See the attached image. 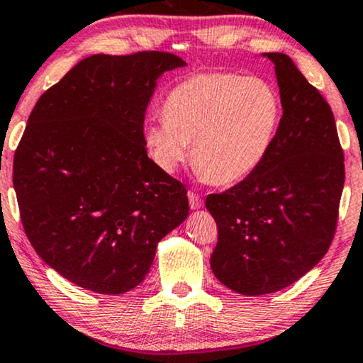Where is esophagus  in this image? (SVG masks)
<instances>
[{"mask_svg":"<svg viewBox=\"0 0 363 363\" xmlns=\"http://www.w3.org/2000/svg\"><path fill=\"white\" fill-rule=\"evenodd\" d=\"M188 200H190V206L191 210H199L203 206V199L195 191H188Z\"/></svg>","mask_w":363,"mask_h":363,"instance_id":"esophagus-1","label":"esophagus"}]
</instances>
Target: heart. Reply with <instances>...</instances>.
<instances>
[{"instance_id": "1", "label": "heart", "mask_w": 363, "mask_h": 363, "mask_svg": "<svg viewBox=\"0 0 363 363\" xmlns=\"http://www.w3.org/2000/svg\"><path fill=\"white\" fill-rule=\"evenodd\" d=\"M281 101L267 79L235 73H201L168 93L163 120L145 125L143 140L155 163L173 173L191 158L213 185L252 175L274 147Z\"/></svg>"}]
</instances>
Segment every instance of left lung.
<instances>
[{"label": "left lung", "instance_id": "8db88e82", "mask_svg": "<svg viewBox=\"0 0 363 363\" xmlns=\"http://www.w3.org/2000/svg\"><path fill=\"white\" fill-rule=\"evenodd\" d=\"M262 56L275 65L284 110L275 143L252 175L205 201L218 227L211 272L247 296L285 289L322 260L345 182L330 105L290 56Z\"/></svg>", "mask_w": 363, "mask_h": 363}]
</instances>
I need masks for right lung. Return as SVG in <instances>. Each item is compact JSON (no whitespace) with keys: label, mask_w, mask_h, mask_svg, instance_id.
Listing matches in <instances>:
<instances>
[{"label":"right lung","mask_w":363,"mask_h":363,"mask_svg":"<svg viewBox=\"0 0 363 363\" xmlns=\"http://www.w3.org/2000/svg\"><path fill=\"white\" fill-rule=\"evenodd\" d=\"M172 53L93 55L46 89L13 162L23 227L55 272L120 295L148 275L160 240L185 222L186 190L148 158L145 111Z\"/></svg>","instance_id":"add662e5"}]
</instances>
